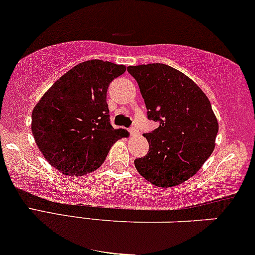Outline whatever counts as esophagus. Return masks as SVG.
I'll return each instance as SVG.
<instances>
[{
  "label": "esophagus",
  "instance_id": "1",
  "mask_svg": "<svg viewBox=\"0 0 255 255\" xmlns=\"http://www.w3.org/2000/svg\"><path fill=\"white\" fill-rule=\"evenodd\" d=\"M128 132H130L131 135H137L138 134V130L135 128H128Z\"/></svg>",
  "mask_w": 255,
  "mask_h": 255
}]
</instances>
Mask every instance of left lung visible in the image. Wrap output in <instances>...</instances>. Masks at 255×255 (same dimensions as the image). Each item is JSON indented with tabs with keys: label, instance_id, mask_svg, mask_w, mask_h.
<instances>
[{
	"label": "left lung",
	"instance_id": "1",
	"mask_svg": "<svg viewBox=\"0 0 255 255\" xmlns=\"http://www.w3.org/2000/svg\"><path fill=\"white\" fill-rule=\"evenodd\" d=\"M137 81L147 118L159 127L144 133L146 156L134 159L145 179L158 187L179 185L194 176L214 150L219 130L207 96L191 78L161 63L128 67Z\"/></svg>",
	"mask_w": 255,
	"mask_h": 255
}]
</instances>
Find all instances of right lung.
Listing matches in <instances>:
<instances>
[{
  "label": "right lung",
  "instance_id": "1",
  "mask_svg": "<svg viewBox=\"0 0 255 255\" xmlns=\"http://www.w3.org/2000/svg\"><path fill=\"white\" fill-rule=\"evenodd\" d=\"M124 65L91 59L57 79L35 105L31 131L51 166L67 176H83L104 163L127 131L114 128L107 103L109 85Z\"/></svg>",
  "mask_w": 255,
  "mask_h": 255
}]
</instances>
